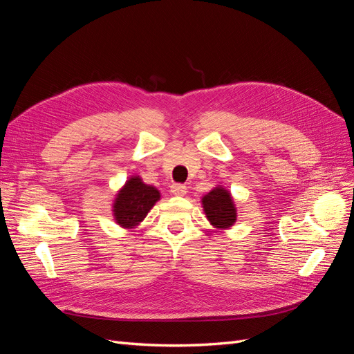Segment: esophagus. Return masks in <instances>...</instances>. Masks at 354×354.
<instances>
[{"label":"esophagus","mask_w":354,"mask_h":354,"mask_svg":"<svg viewBox=\"0 0 354 354\" xmlns=\"http://www.w3.org/2000/svg\"><path fill=\"white\" fill-rule=\"evenodd\" d=\"M171 194L176 195V196H185L187 194V187L185 185L176 183V185L171 186Z\"/></svg>","instance_id":"1"}]
</instances>
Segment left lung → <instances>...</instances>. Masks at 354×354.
<instances>
[{"label":"left lung","instance_id":"8db88e82","mask_svg":"<svg viewBox=\"0 0 354 354\" xmlns=\"http://www.w3.org/2000/svg\"><path fill=\"white\" fill-rule=\"evenodd\" d=\"M203 211L212 226L218 229H227L236 220V209L233 207L230 194L221 187L211 190L202 198Z\"/></svg>","mask_w":354,"mask_h":354}]
</instances>
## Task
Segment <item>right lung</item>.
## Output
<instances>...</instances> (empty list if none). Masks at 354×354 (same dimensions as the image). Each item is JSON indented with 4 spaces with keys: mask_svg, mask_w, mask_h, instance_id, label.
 <instances>
[{
    "mask_svg": "<svg viewBox=\"0 0 354 354\" xmlns=\"http://www.w3.org/2000/svg\"><path fill=\"white\" fill-rule=\"evenodd\" d=\"M159 199V192L145 185L138 177H133L125 183L118 194L113 212L118 224L122 227L137 226L146 216L155 202Z\"/></svg>",
    "mask_w": 354,
    "mask_h": 354,
    "instance_id": "obj_1",
    "label": "right lung"
}]
</instances>
